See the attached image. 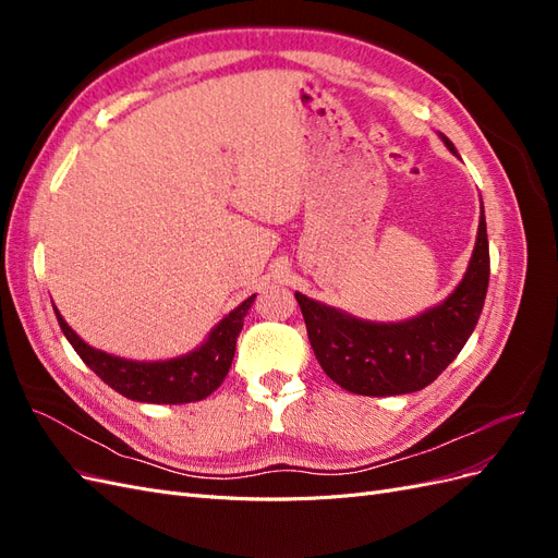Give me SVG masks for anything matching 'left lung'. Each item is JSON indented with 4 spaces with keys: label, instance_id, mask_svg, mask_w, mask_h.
I'll list each match as a JSON object with an SVG mask.
<instances>
[{
    "label": "left lung",
    "instance_id": "1",
    "mask_svg": "<svg viewBox=\"0 0 558 558\" xmlns=\"http://www.w3.org/2000/svg\"><path fill=\"white\" fill-rule=\"evenodd\" d=\"M447 148L453 144L442 137ZM484 211L470 267L440 307L404 324H369L295 293L310 344L324 373L359 396H402L426 388L459 356L475 330L488 289Z\"/></svg>",
    "mask_w": 558,
    "mask_h": 558
}]
</instances>
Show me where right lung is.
<instances>
[{
    "mask_svg": "<svg viewBox=\"0 0 558 558\" xmlns=\"http://www.w3.org/2000/svg\"><path fill=\"white\" fill-rule=\"evenodd\" d=\"M253 298H246L238 310H232L218 324L209 340L195 349L189 356L162 361V363H137L111 356L86 344L81 337L66 326V320L56 310L58 324L66 340L74 347L93 373L109 384L113 391L130 400L156 402V404H181L195 402L211 396L223 384L234 359V347L244 326V316L253 305Z\"/></svg>",
    "mask_w": 558,
    "mask_h": 558,
    "instance_id": "1",
    "label": "right lung"
}]
</instances>
